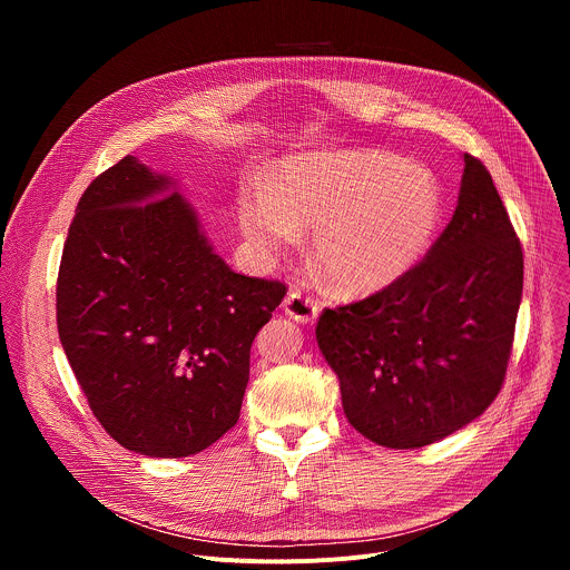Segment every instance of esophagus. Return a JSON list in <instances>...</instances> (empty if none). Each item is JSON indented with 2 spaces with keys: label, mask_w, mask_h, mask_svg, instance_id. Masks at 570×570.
<instances>
[{
  "label": "esophagus",
  "mask_w": 570,
  "mask_h": 570,
  "mask_svg": "<svg viewBox=\"0 0 570 570\" xmlns=\"http://www.w3.org/2000/svg\"><path fill=\"white\" fill-rule=\"evenodd\" d=\"M317 311H320V306H317L311 297L302 295L299 291H291L288 297L284 299V313H286L288 317H293L295 322H299V324H311V322H315Z\"/></svg>",
  "instance_id": "obj_1"
}]
</instances>
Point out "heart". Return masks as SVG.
Listing matches in <instances>:
<instances>
[{
  "label": "heart",
  "instance_id": "1",
  "mask_svg": "<svg viewBox=\"0 0 570 570\" xmlns=\"http://www.w3.org/2000/svg\"><path fill=\"white\" fill-rule=\"evenodd\" d=\"M442 218L433 171L381 150H324L288 159L277 178L238 198L243 236L262 262L313 227L311 257L350 295L376 293L413 271Z\"/></svg>",
  "mask_w": 570,
  "mask_h": 570
}]
</instances>
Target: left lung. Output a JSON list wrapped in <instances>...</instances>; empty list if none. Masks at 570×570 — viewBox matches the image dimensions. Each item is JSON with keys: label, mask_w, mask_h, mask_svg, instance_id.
<instances>
[{"label": "left lung", "mask_w": 570, "mask_h": 570, "mask_svg": "<svg viewBox=\"0 0 570 570\" xmlns=\"http://www.w3.org/2000/svg\"><path fill=\"white\" fill-rule=\"evenodd\" d=\"M458 207L413 271L324 308L315 338L347 422L387 449H420L497 399L523 293V253L494 180L464 153Z\"/></svg>", "instance_id": "obj_1"}]
</instances>
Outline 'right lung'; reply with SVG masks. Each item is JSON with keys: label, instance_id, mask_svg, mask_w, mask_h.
<instances>
[{"label": "right lung", "instance_id": "obj_1", "mask_svg": "<svg viewBox=\"0 0 570 570\" xmlns=\"http://www.w3.org/2000/svg\"><path fill=\"white\" fill-rule=\"evenodd\" d=\"M169 174L132 155L80 196L56 288L58 336L124 449L187 458L240 413L250 347L286 286L234 273Z\"/></svg>", "mask_w": 570, "mask_h": 570}]
</instances>
